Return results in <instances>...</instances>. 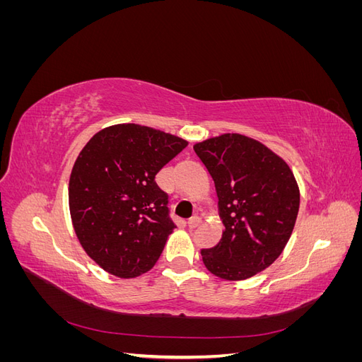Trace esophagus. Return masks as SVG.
Instances as JSON below:
<instances>
[{"mask_svg":"<svg viewBox=\"0 0 362 362\" xmlns=\"http://www.w3.org/2000/svg\"><path fill=\"white\" fill-rule=\"evenodd\" d=\"M199 223H201V218L198 217V216H193V217H190L189 218V222H187V225H189V228H196V226H199Z\"/></svg>","mask_w":362,"mask_h":362,"instance_id":"obj_1","label":"esophagus"}]
</instances>
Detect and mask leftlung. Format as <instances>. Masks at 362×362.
Instances as JSON below:
<instances>
[{"instance_id":"1","label":"left lung","mask_w":362,"mask_h":362,"mask_svg":"<svg viewBox=\"0 0 362 362\" xmlns=\"http://www.w3.org/2000/svg\"><path fill=\"white\" fill-rule=\"evenodd\" d=\"M196 156L214 181L223 234L202 249L213 275L242 281L267 269L296 223L300 194L288 164L259 141L222 134L196 144Z\"/></svg>"}]
</instances>
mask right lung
Returning a JSON list of instances; mask_svg holds the SVG:
<instances>
[{"label":"right lung","mask_w":362,"mask_h":362,"mask_svg":"<svg viewBox=\"0 0 362 362\" xmlns=\"http://www.w3.org/2000/svg\"><path fill=\"white\" fill-rule=\"evenodd\" d=\"M185 146L160 129L119 124L81 149L69 180L72 225L105 272L128 279L154 267L175 228L156 175Z\"/></svg>","instance_id":"right-lung-1"}]
</instances>
